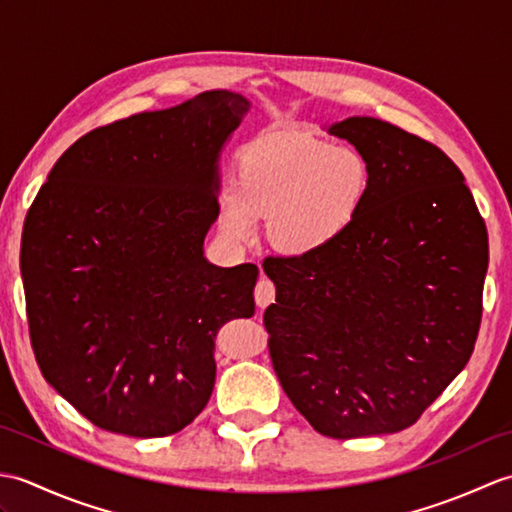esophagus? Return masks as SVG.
Masks as SVG:
<instances>
[{"label": "esophagus", "instance_id": "1", "mask_svg": "<svg viewBox=\"0 0 512 512\" xmlns=\"http://www.w3.org/2000/svg\"><path fill=\"white\" fill-rule=\"evenodd\" d=\"M275 301V284L270 279L262 277L255 286V303L259 308H266Z\"/></svg>", "mask_w": 512, "mask_h": 512}]
</instances>
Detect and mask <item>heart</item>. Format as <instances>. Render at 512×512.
I'll list each match as a JSON object with an SVG mask.
<instances>
[{
	"label": "heart",
	"mask_w": 512,
	"mask_h": 512,
	"mask_svg": "<svg viewBox=\"0 0 512 512\" xmlns=\"http://www.w3.org/2000/svg\"><path fill=\"white\" fill-rule=\"evenodd\" d=\"M372 169L354 147H336L299 134H270L237 158L235 184L217 200V222L228 242L248 244L257 220L286 255H312L332 246L361 217Z\"/></svg>",
	"instance_id": "1"
}]
</instances>
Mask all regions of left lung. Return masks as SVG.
<instances>
[{
	"mask_svg": "<svg viewBox=\"0 0 512 512\" xmlns=\"http://www.w3.org/2000/svg\"><path fill=\"white\" fill-rule=\"evenodd\" d=\"M328 132L365 156L372 189L332 246L264 266L277 288L264 325L292 405L350 440L411 427L469 363L488 235L440 147L372 116Z\"/></svg>",
	"mask_w": 512,
	"mask_h": 512,
	"instance_id": "8db88e82",
	"label": "left lung"
}]
</instances>
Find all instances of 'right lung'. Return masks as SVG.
<instances>
[{
    "instance_id": "add662e5",
    "label": "right lung",
    "mask_w": 512,
    "mask_h": 512,
    "mask_svg": "<svg viewBox=\"0 0 512 512\" xmlns=\"http://www.w3.org/2000/svg\"><path fill=\"white\" fill-rule=\"evenodd\" d=\"M250 103L211 90L96 127L65 149L26 215L21 277L43 378L132 438L178 433L215 383V334L253 317L255 264L206 262L217 158Z\"/></svg>"
}]
</instances>
